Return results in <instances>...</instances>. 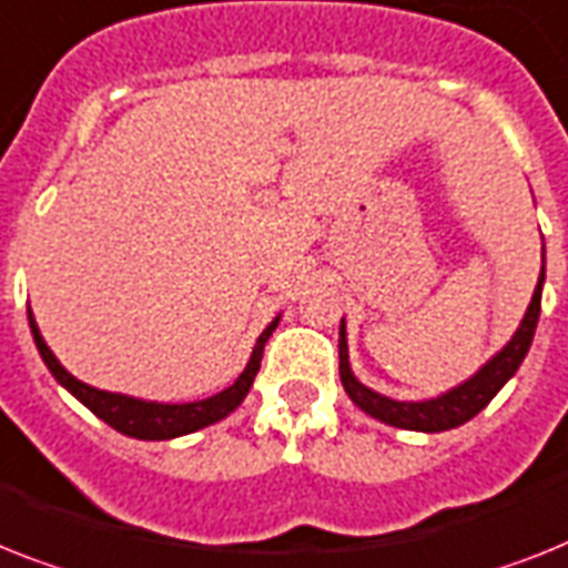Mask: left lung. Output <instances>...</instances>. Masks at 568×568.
<instances>
[{"mask_svg": "<svg viewBox=\"0 0 568 568\" xmlns=\"http://www.w3.org/2000/svg\"><path fill=\"white\" fill-rule=\"evenodd\" d=\"M542 283H546V247H542V268H539L537 288L531 294V303L525 308L523 321L510 335V341L496 353L493 358L478 367L469 379H464L455 388L444 390V394L432 396V399H390V396L379 394V390L367 388L356 379V373L349 367V349H347V324L341 317L338 329V373L341 385L347 390V396L362 408L364 414H371L379 423H388L396 428H408V432H449V428L464 426L467 419L476 417L478 412L487 408L493 396L499 394L508 379H514V373L519 371V364L525 362L528 349H531L534 332H537L539 321V303H542Z\"/></svg>", "mask_w": 568, "mask_h": 568, "instance_id": "1", "label": "left lung"}]
</instances>
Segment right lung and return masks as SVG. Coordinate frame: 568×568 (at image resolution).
<instances>
[{
	"instance_id": "right-lung-1",
	"label": "right lung",
	"mask_w": 568,
	"mask_h": 568,
	"mask_svg": "<svg viewBox=\"0 0 568 568\" xmlns=\"http://www.w3.org/2000/svg\"><path fill=\"white\" fill-rule=\"evenodd\" d=\"M280 317L283 315H276L274 321L262 329V335L256 338V344H253L251 358L244 364V371L239 373V379L233 382L230 388L206 396V399H195V403H151V399H140V396L92 388L87 382L75 379V376L58 362V356H54L52 349H49V344H45L43 335H40V326H37L29 306V326L31 335H34V344L37 349H40V358L45 362L49 373L58 379L60 388H67L69 394L75 396L78 403H84L87 408H90L99 419H104L108 426H113L116 432H122V435L128 437H136V440H172V437L180 435H192L197 428L212 426V423H219V419L227 417L230 412H236L244 396H247V390H251L256 373H260L262 349L268 344L271 332L280 324Z\"/></svg>"
}]
</instances>
